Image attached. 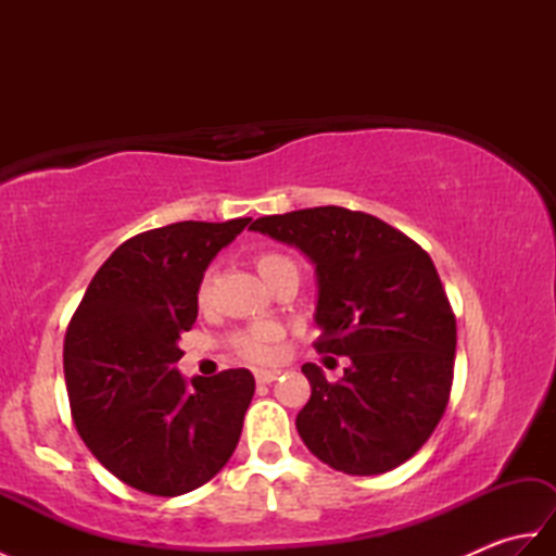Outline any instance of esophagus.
<instances>
[{"label": "esophagus", "mask_w": 556, "mask_h": 556, "mask_svg": "<svg viewBox=\"0 0 556 556\" xmlns=\"http://www.w3.org/2000/svg\"><path fill=\"white\" fill-rule=\"evenodd\" d=\"M277 377H279V370H255L257 384H269V382H275Z\"/></svg>", "instance_id": "1"}]
</instances>
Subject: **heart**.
Here are the masks:
<instances>
[{"instance_id":"heart-1","label":"heart","mask_w":556,"mask_h":556,"mask_svg":"<svg viewBox=\"0 0 556 556\" xmlns=\"http://www.w3.org/2000/svg\"><path fill=\"white\" fill-rule=\"evenodd\" d=\"M255 267L260 271L269 287L279 285L285 277H296L299 279V265L296 260L277 253V251H265L255 257ZM212 289H215V277L212 271H205L200 277L198 285V303L207 305L212 299ZM281 339V329L277 325H260V327H251V329H241L229 337V349L236 353V356L251 363H265L271 356H275V344Z\"/></svg>"}]
</instances>
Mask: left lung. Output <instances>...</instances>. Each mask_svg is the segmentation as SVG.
<instances>
[{
	"label": "left lung",
	"mask_w": 556,
	"mask_h": 556,
	"mask_svg": "<svg viewBox=\"0 0 556 556\" xmlns=\"http://www.w3.org/2000/svg\"><path fill=\"white\" fill-rule=\"evenodd\" d=\"M253 231L315 263L317 353L349 356L329 382L303 365L311 399L296 418L305 446L334 470L380 476L430 440L454 382L456 317L432 257L365 212L327 205L260 217Z\"/></svg>",
	"instance_id": "obj_1"
}]
</instances>
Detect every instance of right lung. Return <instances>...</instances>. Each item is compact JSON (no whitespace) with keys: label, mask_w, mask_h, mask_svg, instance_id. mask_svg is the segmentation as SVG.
<instances>
[{"label":"right lung","mask_w":556,"mask_h":556,"mask_svg":"<svg viewBox=\"0 0 556 556\" xmlns=\"http://www.w3.org/2000/svg\"><path fill=\"white\" fill-rule=\"evenodd\" d=\"M251 217L176 222L124 241L96 271L64 339L71 418L100 464L155 497L215 478L255 392L245 368L186 384L174 363L210 260Z\"/></svg>","instance_id":"obj_1"}]
</instances>
